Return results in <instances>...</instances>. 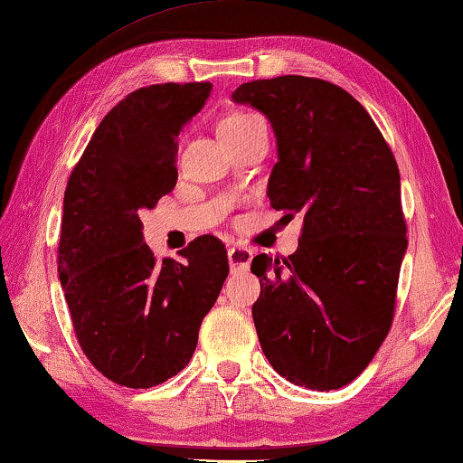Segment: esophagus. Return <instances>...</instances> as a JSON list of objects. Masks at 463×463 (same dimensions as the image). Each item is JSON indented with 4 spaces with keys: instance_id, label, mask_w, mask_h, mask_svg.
<instances>
[{
    "instance_id": "34e87169",
    "label": "esophagus",
    "mask_w": 463,
    "mask_h": 463,
    "mask_svg": "<svg viewBox=\"0 0 463 463\" xmlns=\"http://www.w3.org/2000/svg\"><path fill=\"white\" fill-rule=\"evenodd\" d=\"M253 260V251L247 247H231L229 249V263L232 271L249 269V263Z\"/></svg>"
}]
</instances>
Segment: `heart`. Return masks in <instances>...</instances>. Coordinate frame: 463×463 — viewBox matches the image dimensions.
Here are the masks:
<instances>
[{
    "mask_svg": "<svg viewBox=\"0 0 463 463\" xmlns=\"http://www.w3.org/2000/svg\"><path fill=\"white\" fill-rule=\"evenodd\" d=\"M260 123H263L260 115L251 111H234L220 119L218 131L220 134H243V131L260 126Z\"/></svg>",
    "mask_w": 463,
    "mask_h": 463,
    "instance_id": "1",
    "label": "heart"
}]
</instances>
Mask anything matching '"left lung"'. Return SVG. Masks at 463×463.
Returning a JSON list of instances; mask_svg holds the SVG:
<instances>
[{"instance_id":"obj_1","label":"left lung","mask_w":463,"mask_h":463,"mask_svg":"<svg viewBox=\"0 0 463 463\" xmlns=\"http://www.w3.org/2000/svg\"><path fill=\"white\" fill-rule=\"evenodd\" d=\"M232 100L274 128L271 208L303 214L295 253L251 263L261 278L253 305L261 350L290 383L340 390L392 327L408 247L398 163L361 102L326 80H253Z\"/></svg>"}]
</instances>
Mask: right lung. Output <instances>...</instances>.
I'll use <instances>...</instances> for the list:
<instances>
[{"label":"right lung","instance_id":"obj_1","mask_svg":"<svg viewBox=\"0 0 463 463\" xmlns=\"http://www.w3.org/2000/svg\"><path fill=\"white\" fill-rule=\"evenodd\" d=\"M210 90V82H168L128 94L100 121L65 187L57 271L73 332L94 369L131 390L185 369L229 276L216 237H197L181 261L156 260L139 220L173 192L179 131Z\"/></svg>","mask_w":463,"mask_h":463}]
</instances>
